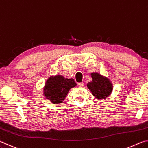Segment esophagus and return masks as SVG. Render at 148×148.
Segmentation results:
<instances>
[{
	"instance_id": "1",
	"label": "esophagus",
	"mask_w": 148,
	"mask_h": 148,
	"mask_svg": "<svg viewBox=\"0 0 148 148\" xmlns=\"http://www.w3.org/2000/svg\"><path fill=\"white\" fill-rule=\"evenodd\" d=\"M77 86H78V87H82L84 86V82H80V83H78L77 84Z\"/></svg>"
}]
</instances>
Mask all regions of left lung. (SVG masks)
<instances>
[{
	"instance_id": "8db88e82",
	"label": "left lung",
	"mask_w": 148,
	"mask_h": 148,
	"mask_svg": "<svg viewBox=\"0 0 148 148\" xmlns=\"http://www.w3.org/2000/svg\"><path fill=\"white\" fill-rule=\"evenodd\" d=\"M92 81L87 84V86L97 99H104L112 93L113 86L112 82L106 77L102 76L97 72L91 74Z\"/></svg>"
}]
</instances>
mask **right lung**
<instances>
[{
	"mask_svg": "<svg viewBox=\"0 0 148 148\" xmlns=\"http://www.w3.org/2000/svg\"><path fill=\"white\" fill-rule=\"evenodd\" d=\"M75 86L76 83L72 78H64L61 75L50 76L45 84L44 95L52 103L60 104L64 101L70 89Z\"/></svg>",
	"mask_w": 148,
	"mask_h": 148,
	"instance_id": "obj_1",
	"label": "right lung"
}]
</instances>
